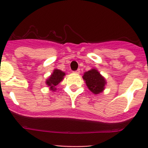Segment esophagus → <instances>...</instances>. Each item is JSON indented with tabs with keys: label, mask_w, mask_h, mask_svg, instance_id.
I'll list each match as a JSON object with an SVG mask.
<instances>
[{
	"label": "esophagus",
	"mask_w": 148,
	"mask_h": 148,
	"mask_svg": "<svg viewBox=\"0 0 148 148\" xmlns=\"http://www.w3.org/2000/svg\"><path fill=\"white\" fill-rule=\"evenodd\" d=\"M73 73H75V74H79V73H80V70H77L76 71L73 72Z\"/></svg>",
	"instance_id": "obj_1"
}]
</instances>
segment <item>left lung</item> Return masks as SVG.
<instances>
[{"label": "left lung", "instance_id": "1", "mask_svg": "<svg viewBox=\"0 0 148 148\" xmlns=\"http://www.w3.org/2000/svg\"><path fill=\"white\" fill-rule=\"evenodd\" d=\"M83 79L89 90L95 95L101 93L105 89V78L98 71L96 68H92L90 70L84 73Z\"/></svg>", "mask_w": 148, "mask_h": 148}]
</instances>
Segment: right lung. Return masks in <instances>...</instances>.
Returning <instances> with one entry per match:
<instances>
[{
    "label": "right lung",
    "instance_id": "obj_1",
    "mask_svg": "<svg viewBox=\"0 0 148 148\" xmlns=\"http://www.w3.org/2000/svg\"><path fill=\"white\" fill-rule=\"evenodd\" d=\"M65 75H66V73L64 72L61 71L58 69H55L53 73L46 80V84L49 87V90L51 91H56L57 89L56 86L58 85L61 81H63Z\"/></svg>",
    "mask_w": 148,
    "mask_h": 148
}]
</instances>
